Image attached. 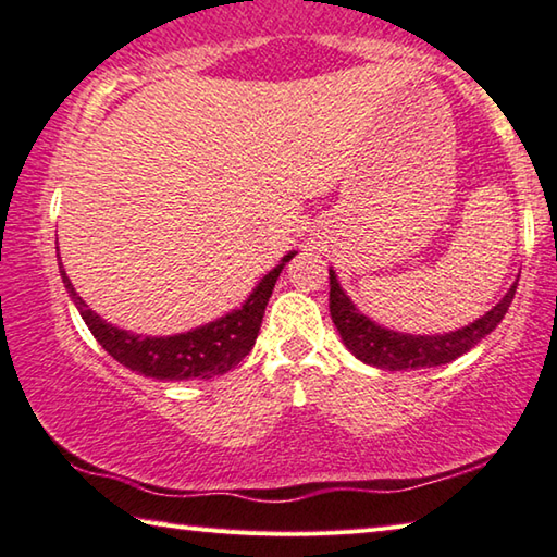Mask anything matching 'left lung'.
Returning <instances> with one entry per match:
<instances>
[{
  "mask_svg": "<svg viewBox=\"0 0 557 557\" xmlns=\"http://www.w3.org/2000/svg\"><path fill=\"white\" fill-rule=\"evenodd\" d=\"M518 280L508 287L506 295L488 309L484 317L447 334H403L383 324H375L358 309L344 287L338 285L336 272L329 268V312H332L334 326L342 334L344 346L358 361L375 366L383 371H418L432 369L455 361L457 356L467 354L471 346L482 342L494 329L502 324L508 307L516 295Z\"/></svg>",
  "mask_w": 557,
  "mask_h": 557,
  "instance_id": "obj_1",
  "label": "left lung"
}]
</instances>
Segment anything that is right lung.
<instances>
[{"instance_id": "1", "label": "right lung", "mask_w": 557, "mask_h": 557, "mask_svg": "<svg viewBox=\"0 0 557 557\" xmlns=\"http://www.w3.org/2000/svg\"><path fill=\"white\" fill-rule=\"evenodd\" d=\"M297 252L289 250L280 265L272 268L265 277L258 282V287L250 292V297L243 301L238 309H231L213 322L196 326L191 332L172 334V336H143L132 334L127 329L112 326L100 314L83 301V297L75 292L71 277L65 275L63 262L59 260L63 287L69 289V297L73 299L75 309H78L83 322L88 324L90 334L98 338V344L115 358L125 369L135 371L139 375L157 381H209L215 375L228 373L235 369L250 348L256 346V338L260 334L262 314L270 301L272 289L280 277L282 268L295 258Z\"/></svg>"}]
</instances>
